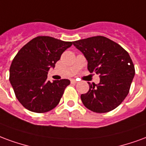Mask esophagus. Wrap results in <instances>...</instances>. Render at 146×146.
<instances>
[{"mask_svg": "<svg viewBox=\"0 0 146 146\" xmlns=\"http://www.w3.org/2000/svg\"><path fill=\"white\" fill-rule=\"evenodd\" d=\"M71 82H72V83H77V81L75 80V79H72V80H71Z\"/></svg>", "mask_w": 146, "mask_h": 146, "instance_id": "34e87169", "label": "esophagus"}]
</instances>
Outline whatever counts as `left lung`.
Here are the masks:
<instances>
[{
    "label": "left lung",
    "instance_id": "left-lung-1",
    "mask_svg": "<svg viewBox=\"0 0 146 146\" xmlns=\"http://www.w3.org/2000/svg\"><path fill=\"white\" fill-rule=\"evenodd\" d=\"M88 60L90 73L100 74L98 85L90 84L88 92L81 95L84 106L96 113L111 111L129 92L135 70L131 58L121 46L111 39L96 36L74 41Z\"/></svg>",
    "mask_w": 146,
    "mask_h": 146
}]
</instances>
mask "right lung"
I'll return each instance as SVG.
<instances>
[{
	"label": "right lung",
	"instance_id": "right-lung-1",
	"mask_svg": "<svg viewBox=\"0 0 146 146\" xmlns=\"http://www.w3.org/2000/svg\"><path fill=\"white\" fill-rule=\"evenodd\" d=\"M73 44L54 37L39 36L26 43L14 57L9 80L18 100L32 112H48L59 104L68 79L47 80L51 67Z\"/></svg>",
	"mask_w": 146,
	"mask_h": 146
}]
</instances>
